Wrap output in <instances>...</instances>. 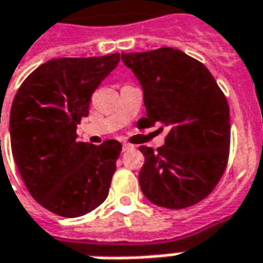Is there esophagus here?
<instances>
[{
	"label": "esophagus",
	"instance_id": "1",
	"mask_svg": "<svg viewBox=\"0 0 263 263\" xmlns=\"http://www.w3.org/2000/svg\"><path fill=\"white\" fill-rule=\"evenodd\" d=\"M133 149V146L128 143H123V152H126V151H132Z\"/></svg>",
	"mask_w": 263,
	"mask_h": 263
}]
</instances>
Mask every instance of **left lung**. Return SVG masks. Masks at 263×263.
Returning a JSON list of instances; mask_svg holds the SVG:
<instances>
[{"mask_svg": "<svg viewBox=\"0 0 263 263\" xmlns=\"http://www.w3.org/2000/svg\"><path fill=\"white\" fill-rule=\"evenodd\" d=\"M143 89L146 117L140 128L162 124L163 146H140L139 184L159 207H191L209 195L226 169L230 111L216 79L201 62L174 47L121 53ZM160 130V128H159Z\"/></svg>", "mask_w": 263, "mask_h": 263, "instance_id": "left-lung-1", "label": "left lung"}]
</instances>
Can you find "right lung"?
<instances>
[{"instance_id":"obj_1","label":"right lung","mask_w":263,"mask_h":263,"mask_svg":"<svg viewBox=\"0 0 263 263\" xmlns=\"http://www.w3.org/2000/svg\"><path fill=\"white\" fill-rule=\"evenodd\" d=\"M119 61V53L47 61L14 97L10 137L15 165L31 197L58 216H84L108 195L121 144L78 142L77 124Z\"/></svg>"}]
</instances>
